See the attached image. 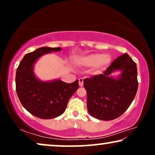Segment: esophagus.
Here are the masks:
<instances>
[{
  "mask_svg": "<svg viewBox=\"0 0 155 155\" xmlns=\"http://www.w3.org/2000/svg\"><path fill=\"white\" fill-rule=\"evenodd\" d=\"M79 85H80V87L83 86V79H82V78L79 79Z\"/></svg>",
  "mask_w": 155,
  "mask_h": 155,
  "instance_id": "1",
  "label": "esophagus"
}]
</instances>
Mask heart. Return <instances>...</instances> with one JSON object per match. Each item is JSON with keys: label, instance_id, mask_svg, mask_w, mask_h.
Segmentation results:
<instances>
[{"label": "heart", "instance_id": "b5f03b06", "mask_svg": "<svg viewBox=\"0 0 155 155\" xmlns=\"http://www.w3.org/2000/svg\"><path fill=\"white\" fill-rule=\"evenodd\" d=\"M111 58L109 54H91L76 58L75 62L78 66L94 67L97 71H101L111 63Z\"/></svg>", "mask_w": 155, "mask_h": 155}]
</instances>
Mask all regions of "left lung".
Instances as JSON below:
<instances>
[{
	"label": "left lung",
	"instance_id": "1",
	"mask_svg": "<svg viewBox=\"0 0 155 155\" xmlns=\"http://www.w3.org/2000/svg\"><path fill=\"white\" fill-rule=\"evenodd\" d=\"M121 73L117 77L111 74ZM137 65L128 54L115 59L104 73L84 79L87 94V110L93 117L111 120L121 116L128 109L136 94Z\"/></svg>",
	"mask_w": 155,
	"mask_h": 155
}]
</instances>
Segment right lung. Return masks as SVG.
I'll use <instances>...</instances> for the list:
<instances>
[{"mask_svg":"<svg viewBox=\"0 0 155 155\" xmlns=\"http://www.w3.org/2000/svg\"><path fill=\"white\" fill-rule=\"evenodd\" d=\"M61 47L39 48L27 54L16 71V92L27 111L42 119H51L64 113L69 99L79 87L78 80L66 83L56 79L42 81L35 75V63L43 55L61 51Z\"/></svg>","mask_w":155,"mask_h":155,"instance_id":"right-lung-1","label":"right lung"}]
</instances>
